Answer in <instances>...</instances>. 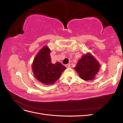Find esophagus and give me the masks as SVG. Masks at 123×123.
<instances>
[{
  "instance_id": "esophagus-1",
  "label": "esophagus",
  "mask_w": 123,
  "mask_h": 123,
  "mask_svg": "<svg viewBox=\"0 0 123 123\" xmlns=\"http://www.w3.org/2000/svg\"><path fill=\"white\" fill-rule=\"evenodd\" d=\"M66 67L67 68H69L70 67V64H68L66 65Z\"/></svg>"
}]
</instances>
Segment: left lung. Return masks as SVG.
<instances>
[{
    "label": "left lung",
    "mask_w": 123,
    "mask_h": 123,
    "mask_svg": "<svg viewBox=\"0 0 123 123\" xmlns=\"http://www.w3.org/2000/svg\"><path fill=\"white\" fill-rule=\"evenodd\" d=\"M100 64L90 53L83 55L74 67L80 77L85 80H93L99 70Z\"/></svg>",
    "instance_id": "left-lung-1"
}]
</instances>
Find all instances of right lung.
Returning <instances> with one entry per match:
<instances>
[{
  "instance_id": "add662e5",
  "label": "right lung",
  "mask_w": 123,
  "mask_h": 123,
  "mask_svg": "<svg viewBox=\"0 0 123 123\" xmlns=\"http://www.w3.org/2000/svg\"><path fill=\"white\" fill-rule=\"evenodd\" d=\"M51 50L47 46H44L36 54L33 60L32 67L34 75L40 83L51 85L61 77L66 68L60 62L54 64L51 62Z\"/></svg>"
}]
</instances>
